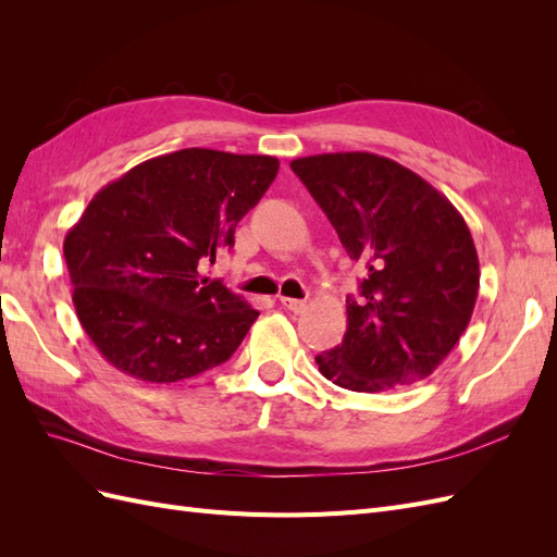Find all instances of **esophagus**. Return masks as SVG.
Segmentation results:
<instances>
[{
	"label": "esophagus",
	"instance_id": "obj_1",
	"mask_svg": "<svg viewBox=\"0 0 557 557\" xmlns=\"http://www.w3.org/2000/svg\"><path fill=\"white\" fill-rule=\"evenodd\" d=\"M278 301L281 305L285 307V309H290V311H295V313H299L301 309L307 307V301L305 299H293V297H278Z\"/></svg>",
	"mask_w": 557,
	"mask_h": 557
}]
</instances>
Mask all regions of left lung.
Listing matches in <instances>:
<instances>
[{
  "mask_svg": "<svg viewBox=\"0 0 557 557\" xmlns=\"http://www.w3.org/2000/svg\"><path fill=\"white\" fill-rule=\"evenodd\" d=\"M293 172L350 256L360 299H346L344 342L318 356L334 385L381 393L428 379L467 330L479 297V256L460 211L391 158L323 153Z\"/></svg>",
  "mask_w": 557,
  "mask_h": 557,
  "instance_id": "8db88e82",
  "label": "left lung"
}]
</instances>
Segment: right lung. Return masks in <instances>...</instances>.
Returning <instances> with one entry per match:
<instances>
[{"label": "right lung", "instance_id": "obj_1", "mask_svg": "<svg viewBox=\"0 0 557 557\" xmlns=\"http://www.w3.org/2000/svg\"><path fill=\"white\" fill-rule=\"evenodd\" d=\"M272 156L183 148L104 185L64 237L72 301L102 358L176 383L230 360L260 315L199 267L276 178Z\"/></svg>", "mask_w": 557, "mask_h": 557}]
</instances>
